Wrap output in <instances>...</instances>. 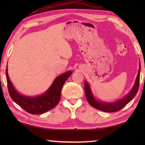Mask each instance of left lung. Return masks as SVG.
<instances>
[{"label": "left lung", "mask_w": 145, "mask_h": 145, "mask_svg": "<svg viewBox=\"0 0 145 145\" xmlns=\"http://www.w3.org/2000/svg\"><path fill=\"white\" fill-rule=\"evenodd\" d=\"M140 64L139 63V68L137 76L135 82L134 83L133 86L131 90L127 94L125 95L123 98L120 99L118 101L114 102H106L100 101L95 98L92 94V90L90 86V84L88 82H84V90L86 98L88 100L89 104L92 106L93 108L97 109V110L102 111L104 112H116L118 111L121 110V109L126 106L129 102H130L134 97L136 96L137 93L138 92V86H139V79H140Z\"/></svg>", "instance_id": "obj_1"}]
</instances>
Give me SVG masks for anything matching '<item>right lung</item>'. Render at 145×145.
<instances>
[{"label": "right lung", "instance_id": "right-lung-1", "mask_svg": "<svg viewBox=\"0 0 145 145\" xmlns=\"http://www.w3.org/2000/svg\"><path fill=\"white\" fill-rule=\"evenodd\" d=\"M72 71H67L59 75L53 81L52 84L45 92L36 96H27L22 95L16 90L12 84L8 74V69H6L8 90L11 98L27 112L31 114H42L51 109L54 108L58 104L61 98V89Z\"/></svg>", "mask_w": 145, "mask_h": 145}]
</instances>
